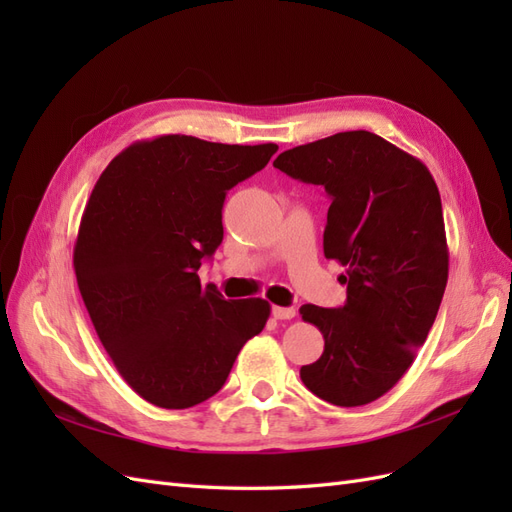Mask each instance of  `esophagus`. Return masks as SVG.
Here are the masks:
<instances>
[{"instance_id": "esophagus-1", "label": "esophagus", "mask_w": 512, "mask_h": 512, "mask_svg": "<svg viewBox=\"0 0 512 512\" xmlns=\"http://www.w3.org/2000/svg\"><path fill=\"white\" fill-rule=\"evenodd\" d=\"M273 316L277 318V320H292L294 316H297V309L294 307H280V305H273Z\"/></svg>"}]
</instances>
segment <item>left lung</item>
<instances>
[{"mask_svg": "<svg viewBox=\"0 0 512 512\" xmlns=\"http://www.w3.org/2000/svg\"><path fill=\"white\" fill-rule=\"evenodd\" d=\"M275 168L331 198L324 256L346 269L348 299L299 312L324 337L301 380L333 406H365L412 365L438 316L448 247L438 185L410 153L365 130L339 132L277 156Z\"/></svg>", "mask_w": 512, "mask_h": 512, "instance_id": "obj_1", "label": "left lung"}]
</instances>
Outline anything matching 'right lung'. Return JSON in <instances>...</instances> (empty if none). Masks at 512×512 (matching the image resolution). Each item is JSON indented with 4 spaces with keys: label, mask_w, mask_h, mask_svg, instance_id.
Segmentation results:
<instances>
[{
    "label": "right lung",
    "mask_w": 512,
    "mask_h": 512,
    "mask_svg": "<svg viewBox=\"0 0 512 512\" xmlns=\"http://www.w3.org/2000/svg\"><path fill=\"white\" fill-rule=\"evenodd\" d=\"M275 143L166 134L123 149L83 211L74 273L102 346L132 391L183 410L218 393L265 299L226 301L198 269L224 239L226 192L267 166Z\"/></svg>",
    "instance_id": "add662e5"
}]
</instances>
